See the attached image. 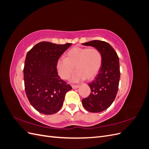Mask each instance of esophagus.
I'll return each mask as SVG.
<instances>
[{"mask_svg": "<svg viewBox=\"0 0 149 149\" xmlns=\"http://www.w3.org/2000/svg\"><path fill=\"white\" fill-rule=\"evenodd\" d=\"M79 85H74V84L72 85V88H73V89H76V88H79Z\"/></svg>", "mask_w": 149, "mask_h": 149, "instance_id": "1", "label": "esophagus"}]
</instances>
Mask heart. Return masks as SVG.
Segmentation results:
<instances>
[{"label":"heart","mask_w":149,"mask_h":149,"mask_svg":"<svg viewBox=\"0 0 149 149\" xmlns=\"http://www.w3.org/2000/svg\"><path fill=\"white\" fill-rule=\"evenodd\" d=\"M102 63L101 53L96 48L74 47L66 54V58L57 61L56 69L60 77L66 79L73 73L76 67L77 71L72 76V81L76 82L85 78L93 79L100 71Z\"/></svg>","instance_id":"heart-1"}]
</instances>
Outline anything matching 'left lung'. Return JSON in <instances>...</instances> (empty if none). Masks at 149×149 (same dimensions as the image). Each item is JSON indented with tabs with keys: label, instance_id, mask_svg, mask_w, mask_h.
<instances>
[{
	"label": "left lung",
	"instance_id": "8db88e82",
	"mask_svg": "<svg viewBox=\"0 0 149 149\" xmlns=\"http://www.w3.org/2000/svg\"><path fill=\"white\" fill-rule=\"evenodd\" d=\"M100 51L102 57L101 69L88 86L91 93L82 100V104L91 112H100L107 109L114 102L118 91L120 79L119 59L110 45L101 40H93L82 43Z\"/></svg>",
	"mask_w": 149,
	"mask_h": 149
}]
</instances>
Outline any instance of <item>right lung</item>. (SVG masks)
<instances>
[{
    "mask_svg": "<svg viewBox=\"0 0 149 149\" xmlns=\"http://www.w3.org/2000/svg\"><path fill=\"white\" fill-rule=\"evenodd\" d=\"M71 45L48 42L37 43L26 54L24 79L28 100L40 113L49 115L59 111L71 86L58 76L56 63Z\"/></svg>",
    "mask_w": 149,
    "mask_h": 149,
    "instance_id": "obj_1",
    "label": "right lung"
}]
</instances>
